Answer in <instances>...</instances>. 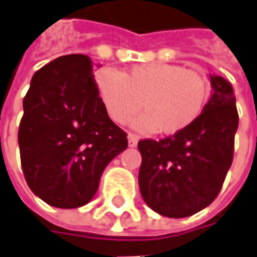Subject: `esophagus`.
Segmentation results:
<instances>
[{
    "mask_svg": "<svg viewBox=\"0 0 257 257\" xmlns=\"http://www.w3.org/2000/svg\"><path fill=\"white\" fill-rule=\"evenodd\" d=\"M128 144L131 148H134V146L138 145V137L137 135H134V134H129L128 135Z\"/></svg>",
    "mask_w": 257,
    "mask_h": 257,
    "instance_id": "obj_1",
    "label": "esophagus"
}]
</instances>
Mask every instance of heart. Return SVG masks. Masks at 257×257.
I'll use <instances>...</instances> for the list:
<instances>
[{
    "instance_id": "b5f03b06",
    "label": "heart",
    "mask_w": 257,
    "mask_h": 257,
    "mask_svg": "<svg viewBox=\"0 0 257 257\" xmlns=\"http://www.w3.org/2000/svg\"><path fill=\"white\" fill-rule=\"evenodd\" d=\"M96 86L108 116L125 125L144 106L145 113L134 120L139 132L161 131L175 135L192 126L205 111L210 96L208 78L195 69L175 64H142L120 74L102 68Z\"/></svg>"
}]
</instances>
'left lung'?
Returning <instances> with one entry per match:
<instances>
[{
	"label": "left lung",
	"mask_w": 257,
	"mask_h": 257,
	"mask_svg": "<svg viewBox=\"0 0 257 257\" xmlns=\"http://www.w3.org/2000/svg\"><path fill=\"white\" fill-rule=\"evenodd\" d=\"M213 93L192 126L164 139H141L139 189L159 215L186 217L216 199L233 161L239 125L232 85L210 75Z\"/></svg>",
	"instance_id": "left-lung-1"
}]
</instances>
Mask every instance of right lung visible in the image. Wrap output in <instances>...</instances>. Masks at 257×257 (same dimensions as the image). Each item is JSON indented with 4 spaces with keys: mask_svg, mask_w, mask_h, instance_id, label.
<instances>
[{
    "mask_svg": "<svg viewBox=\"0 0 257 257\" xmlns=\"http://www.w3.org/2000/svg\"><path fill=\"white\" fill-rule=\"evenodd\" d=\"M92 69L82 54L57 58L34 74L24 98L18 129L24 176L55 208L88 203L106 165L128 148L126 132L102 105Z\"/></svg>",
    "mask_w": 257,
    "mask_h": 257,
    "instance_id": "add662e5",
    "label": "right lung"
}]
</instances>
